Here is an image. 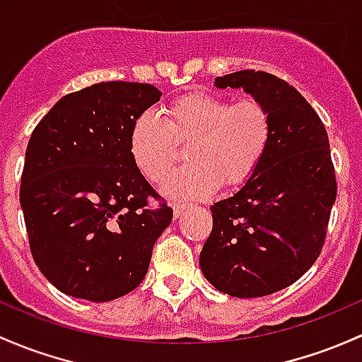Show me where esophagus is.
Masks as SVG:
<instances>
[{"instance_id": "34e87169", "label": "esophagus", "mask_w": 362, "mask_h": 362, "mask_svg": "<svg viewBox=\"0 0 362 362\" xmlns=\"http://www.w3.org/2000/svg\"><path fill=\"white\" fill-rule=\"evenodd\" d=\"M189 208H191V204H180V203L173 204V215H175V218H178V216L184 215V213L187 211Z\"/></svg>"}]
</instances>
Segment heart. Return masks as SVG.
Instances as JSON below:
<instances>
[{"instance_id": "b5f03b06", "label": "heart", "mask_w": 362, "mask_h": 362, "mask_svg": "<svg viewBox=\"0 0 362 362\" xmlns=\"http://www.w3.org/2000/svg\"><path fill=\"white\" fill-rule=\"evenodd\" d=\"M272 136V116L257 97L230 102L220 95L194 91L166 107V119L144 112L130 132V154L139 170L156 184L168 178L177 161V142H187L191 165L166 184L177 197H204L235 187L253 173Z\"/></svg>"}]
</instances>
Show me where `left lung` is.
<instances>
[{"label":"left lung","instance_id":"8db88e82","mask_svg":"<svg viewBox=\"0 0 362 362\" xmlns=\"http://www.w3.org/2000/svg\"><path fill=\"white\" fill-rule=\"evenodd\" d=\"M269 107L272 136L248 180L211 204L213 229L199 255L218 291L257 298L298 281L321 253L337 180L325 124L298 90L262 71L215 78Z\"/></svg>","mask_w":362,"mask_h":362}]
</instances>
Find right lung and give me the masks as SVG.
Masks as SVG:
<instances>
[{"mask_svg": "<svg viewBox=\"0 0 362 362\" xmlns=\"http://www.w3.org/2000/svg\"><path fill=\"white\" fill-rule=\"evenodd\" d=\"M147 83L105 81L60 98L37 123L21 182L30 253L62 293L109 302L146 277L154 243L171 223L130 154L136 117L159 102Z\"/></svg>", "mask_w": 362, "mask_h": 362, "instance_id": "1", "label": "right lung"}]
</instances>
